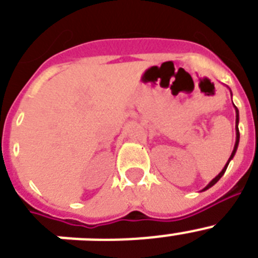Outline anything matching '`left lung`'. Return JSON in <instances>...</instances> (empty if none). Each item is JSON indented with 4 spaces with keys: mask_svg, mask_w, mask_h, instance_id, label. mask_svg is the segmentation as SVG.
Listing matches in <instances>:
<instances>
[{
    "mask_svg": "<svg viewBox=\"0 0 258 258\" xmlns=\"http://www.w3.org/2000/svg\"><path fill=\"white\" fill-rule=\"evenodd\" d=\"M235 107V106H234ZM235 112H236V120H235V129H236V141H235V146H234V150H232V152H231V156H230V159L229 160H227V163H226V165L223 166V169L221 170V173L220 174L217 175V177H216V178H213L212 179L211 182H209L208 184H207L206 187L203 188V191H206V190H208L209 187H212V186H213V184H216L217 183L218 181H220V178L221 177H222L223 174H225V172H226V169H227V165H229V163H230V160H231L232 157H234V155H235V152H236V150H238V145H239V138H240V134H239V127H238V124H239V111H238V108H236L235 107Z\"/></svg>",
    "mask_w": 258,
    "mask_h": 258,
    "instance_id": "8db88e82",
    "label": "left lung"
}]
</instances>
